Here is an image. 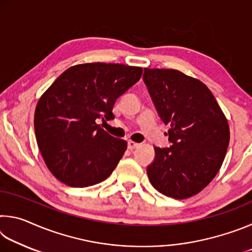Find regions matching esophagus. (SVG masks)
<instances>
[{"instance_id": "esophagus-1", "label": "esophagus", "mask_w": 252, "mask_h": 252, "mask_svg": "<svg viewBox=\"0 0 252 252\" xmlns=\"http://www.w3.org/2000/svg\"><path fill=\"white\" fill-rule=\"evenodd\" d=\"M138 147H140V143L133 142V141H131V140L127 141V149H129V150H133V149H136Z\"/></svg>"}]
</instances>
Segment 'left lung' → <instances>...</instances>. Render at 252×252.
Here are the masks:
<instances>
[{
  "instance_id": "obj_1",
  "label": "left lung",
  "mask_w": 252,
  "mask_h": 252,
  "mask_svg": "<svg viewBox=\"0 0 252 252\" xmlns=\"http://www.w3.org/2000/svg\"><path fill=\"white\" fill-rule=\"evenodd\" d=\"M143 82L169 129L170 147H155L147 167L151 185L162 194L187 199L218 173L229 146L224 114L201 81L170 69H144Z\"/></svg>"
}]
</instances>
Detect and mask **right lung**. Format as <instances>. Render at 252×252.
<instances>
[{
    "label": "right lung",
    "mask_w": 252,
    "mask_h": 252,
    "mask_svg": "<svg viewBox=\"0 0 252 252\" xmlns=\"http://www.w3.org/2000/svg\"><path fill=\"white\" fill-rule=\"evenodd\" d=\"M142 67L87 63L63 72L40 97L34 114L46 167L66 186L90 187L108 178L126 150L96 119L112 120L113 105L141 78Z\"/></svg>",
    "instance_id": "1"
}]
</instances>
